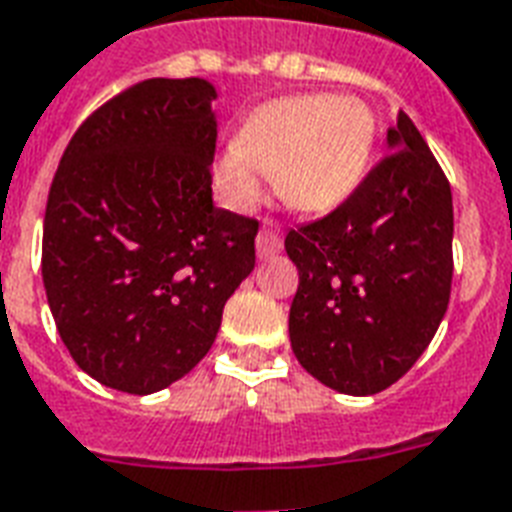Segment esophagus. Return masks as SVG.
<instances>
[{"instance_id":"34e87169","label":"esophagus","mask_w":512,"mask_h":512,"mask_svg":"<svg viewBox=\"0 0 512 512\" xmlns=\"http://www.w3.org/2000/svg\"><path fill=\"white\" fill-rule=\"evenodd\" d=\"M280 251H283L280 224L272 219H264L259 237H256V253H259V259H269V256H275V253Z\"/></svg>"}]
</instances>
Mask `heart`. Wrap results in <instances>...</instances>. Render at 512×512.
I'll list each match as a JSON object with an SVG mask.
<instances>
[{
  "label": "heart",
  "instance_id": "heart-1",
  "mask_svg": "<svg viewBox=\"0 0 512 512\" xmlns=\"http://www.w3.org/2000/svg\"><path fill=\"white\" fill-rule=\"evenodd\" d=\"M374 144V114L363 101L328 93L275 98L243 122L237 146L216 160V189L248 211L272 176L288 208L328 213L358 189Z\"/></svg>",
  "mask_w": 512,
  "mask_h": 512
}]
</instances>
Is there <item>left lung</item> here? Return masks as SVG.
I'll use <instances>...</instances> for the list:
<instances>
[{
  "instance_id": "1",
  "label": "left lung",
  "mask_w": 512,
  "mask_h": 512,
  "mask_svg": "<svg viewBox=\"0 0 512 512\" xmlns=\"http://www.w3.org/2000/svg\"><path fill=\"white\" fill-rule=\"evenodd\" d=\"M390 154L323 219L285 235L299 269L293 355L344 395L395 384L433 342L451 293V186L408 114Z\"/></svg>"
}]
</instances>
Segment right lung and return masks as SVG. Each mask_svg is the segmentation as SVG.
Instances as JSON below:
<instances>
[{"label":"right lung","instance_id":"add662e5","mask_svg":"<svg viewBox=\"0 0 512 512\" xmlns=\"http://www.w3.org/2000/svg\"><path fill=\"white\" fill-rule=\"evenodd\" d=\"M216 87L144 79L87 117L55 170L42 280L66 350L149 395L200 363L256 264L259 221L213 205Z\"/></svg>","mask_w":512,"mask_h":512}]
</instances>
